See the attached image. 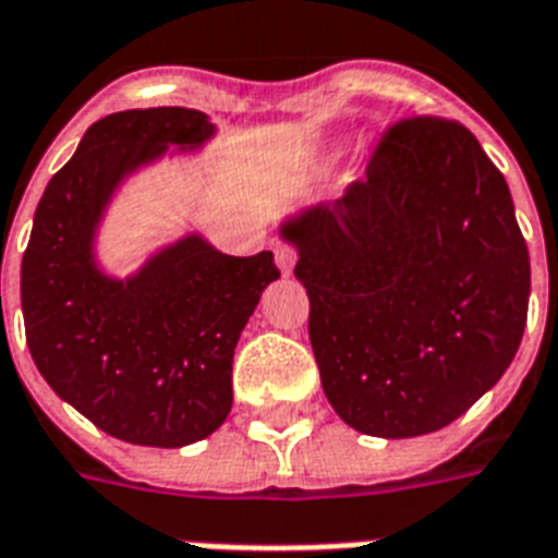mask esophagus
I'll return each instance as SVG.
<instances>
[{
    "instance_id": "1",
    "label": "esophagus",
    "mask_w": 558,
    "mask_h": 558,
    "mask_svg": "<svg viewBox=\"0 0 558 558\" xmlns=\"http://www.w3.org/2000/svg\"><path fill=\"white\" fill-rule=\"evenodd\" d=\"M274 256H276V267H279V270H282L284 276L291 274L293 265H296V253H293V250L288 247V244H276Z\"/></svg>"
}]
</instances>
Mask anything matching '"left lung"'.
<instances>
[{"label":"left lung","instance_id":"left-lung-1","mask_svg":"<svg viewBox=\"0 0 558 558\" xmlns=\"http://www.w3.org/2000/svg\"><path fill=\"white\" fill-rule=\"evenodd\" d=\"M279 235L300 256L323 392L349 427L434 434L512 364L530 253L507 180L463 124H396L366 180L293 211Z\"/></svg>","mask_w":558,"mask_h":558}]
</instances>
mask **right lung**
<instances>
[{"label":"right lung","mask_w":558,"mask_h":558,"mask_svg":"<svg viewBox=\"0 0 558 558\" xmlns=\"http://www.w3.org/2000/svg\"><path fill=\"white\" fill-rule=\"evenodd\" d=\"M215 133L209 116L185 107L107 116L34 211L20 274L34 364L60 399L124 442L183 448L223 425L241 331L279 279L270 250L227 256L201 232L159 247L131 276L107 274L98 258L119 189Z\"/></svg>","instance_id":"add662e5"}]
</instances>
